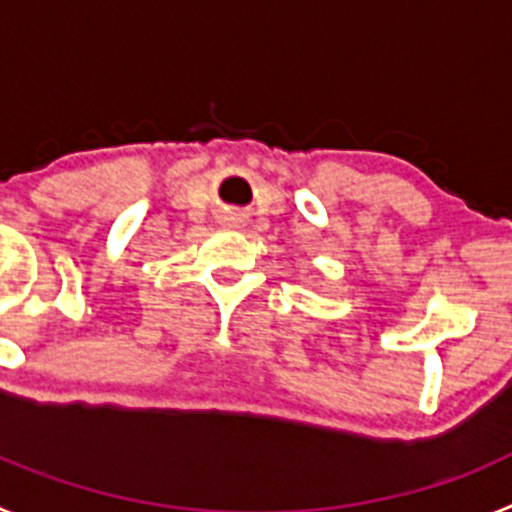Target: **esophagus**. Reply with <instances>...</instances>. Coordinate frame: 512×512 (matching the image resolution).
<instances>
[{
  "instance_id": "1",
  "label": "esophagus",
  "mask_w": 512,
  "mask_h": 512,
  "mask_svg": "<svg viewBox=\"0 0 512 512\" xmlns=\"http://www.w3.org/2000/svg\"><path fill=\"white\" fill-rule=\"evenodd\" d=\"M241 223H243V220L238 215H225L223 217L225 228H241Z\"/></svg>"
}]
</instances>
